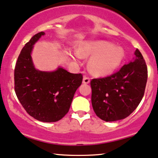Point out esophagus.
Here are the masks:
<instances>
[{"instance_id":"esophagus-1","label":"esophagus","mask_w":158,"mask_h":158,"mask_svg":"<svg viewBox=\"0 0 158 158\" xmlns=\"http://www.w3.org/2000/svg\"><path fill=\"white\" fill-rule=\"evenodd\" d=\"M83 83H84V84H88V83H90V78L85 76V77H83Z\"/></svg>"}]
</instances>
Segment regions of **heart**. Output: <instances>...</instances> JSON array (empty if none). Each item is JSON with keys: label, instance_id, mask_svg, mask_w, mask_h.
<instances>
[{"label": "heart", "instance_id": "obj_1", "mask_svg": "<svg viewBox=\"0 0 158 158\" xmlns=\"http://www.w3.org/2000/svg\"><path fill=\"white\" fill-rule=\"evenodd\" d=\"M79 54L82 56H92L90 60L91 71L98 76H105L113 73L120 65L124 56L121 47L104 41L89 42L81 45ZM79 58V55L76 54Z\"/></svg>", "mask_w": 158, "mask_h": 158}]
</instances>
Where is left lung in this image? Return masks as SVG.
I'll use <instances>...</instances> for the list:
<instances>
[{
	"label": "left lung",
	"instance_id": "left-lung-1",
	"mask_svg": "<svg viewBox=\"0 0 158 158\" xmlns=\"http://www.w3.org/2000/svg\"><path fill=\"white\" fill-rule=\"evenodd\" d=\"M135 55V61L123 65L118 71L90 81L92 106L102 120L125 118L141 102L147 81V66L138 49Z\"/></svg>",
	"mask_w": 158,
	"mask_h": 158
}]
</instances>
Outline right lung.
<instances>
[{"instance_id": "obj_1", "label": "right lung", "mask_w": 158, "mask_h": 158, "mask_svg": "<svg viewBox=\"0 0 158 158\" xmlns=\"http://www.w3.org/2000/svg\"><path fill=\"white\" fill-rule=\"evenodd\" d=\"M44 35L43 31L36 34L23 48L15 68V91L28 115L43 122H55L69 111L83 77L81 73H69L62 68L54 72L35 69L31 50Z\"/></svg>"}]
</instances>
